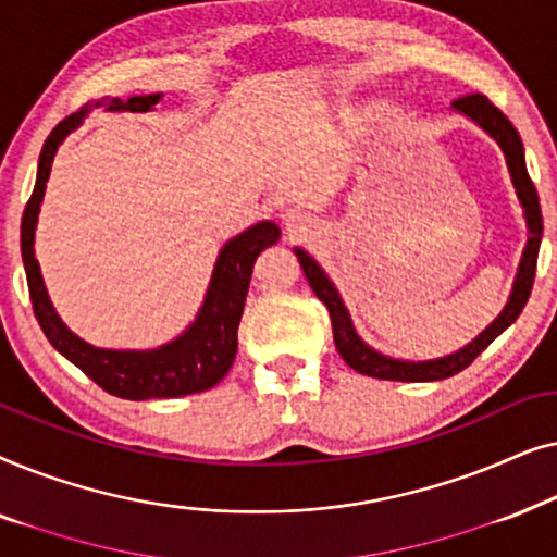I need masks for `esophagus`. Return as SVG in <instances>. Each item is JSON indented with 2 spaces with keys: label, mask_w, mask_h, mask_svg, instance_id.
<instances>
[{
  "label": "esophagus",
  "mask_w": 557,
  "mask_h": 557,
  "mask_svg": "<svg viewBox=\"0 0 557 557\" xmlns=\"http://www.w3.org/2000/svg\"><path fill=\"white\" fill-rule=\"evenodd\" d=\"M286 225L292 233H307L311 227V218L307 215V212L292 210V212H286Z\"/></svg>",
  "instance_id": "1"
}]
</instances>
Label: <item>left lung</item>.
Listing matches in <instances>:
<instances>
[{"label": "left lung", "instance_id": "left-lung-1", "mask_svg": "<svg viewBox=\"0 0 557 557\" xmlns=\"http://www.w3.org/2000/svg\"><path fill=\"white\" fill-rule=\"evenodd\" d=\"M451 106L456 111L467 113L471 121H476V124L482 126L486 134L497 139V144L507 157V166H509V174H512L517 197H520V202L524 208V220H528L530 235H528V246H524V253H522L520 273H517V278H515L512 296H509L505 311H502V314L494 319V322L486 326V330L479 334L471 345L459 349V352L441 357V360H429V362L391 360V357L375 352V349H370L360 337H357V332H355L352 322H349V314H347L345 304H342V299H339L337 288L332 286V281L326 278V273L322 269H319V263L314 261V258L296 248V256H299L304 276H307L309 286L314 288L319 301L330 309L332 334H334V345H337V352L342 355V360H345L352 370L360 372V375L377 377V380H400V383H429V380L454 377L456 372L469 368V364L474 362L476 357L482 355L484 349L490 347L509 324L515 322L517 317H520V311L524 309V304H528V299H530L532 284H535L537 250H540V238H543V212H540L537 189H535V185H532L528 166H524V151H522L520 134H517L512 121H509L505 113H502L497 106H494L490 98L482 94H467V96L456 98Z\"/></svg>", "mask_w": 557, "mask_h": 557}]
</instances>
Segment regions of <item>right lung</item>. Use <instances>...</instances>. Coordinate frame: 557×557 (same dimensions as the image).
I'll return each instance as SVG.
<instances>
[{"label":"right lung","instance_id":"add662e5","mask_svg":"<svg viewBox=\"0 0 557 557\" xmlns=\"http://www.w3.org/2000/svg\"><path fill=\"white\" fill-rule=\"evenodd\" d=\"M159 101L157 96H134L128 101L113 98L109 101L111 111H136L144 113ZM86 111L71 113L52 128L45 147L40 151V164H37V182L33 195L22 212V263L27 273L29 301L37 324L50 339V345L60 355L67 357L75 368H81L106 393L126 400H147V398H182L210 391L227 375L231 364L238 352V324L246 307V294L253 276L256 258L265 248L276 246L281 238L278 225L258 223L233 238L220 250V258L212 273L208 296L197 314L195 324L170 345L151 349V352H116V349H98L75 337L52 309L45 292L40 265L35 258V223L40 202L45 195V182L50 177L52 159L60 141L81 124Z\"/></svg>","mask_w":557,"mask_h":557}]
</instances>
